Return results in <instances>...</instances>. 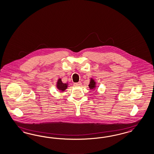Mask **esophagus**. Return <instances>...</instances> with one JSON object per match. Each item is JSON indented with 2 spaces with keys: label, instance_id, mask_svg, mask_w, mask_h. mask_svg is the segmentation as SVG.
I'll return each instance as SVG.
<instances>
[{
  "label": "esophagus",
  "instance_id": "esophagus-1",
  "mask_svg": "<svg viewBox=\"0 0 154 154\" xmlns=\"http://www.w3.org/2000/svg\"><path fill=\"white\" fill-rule=\"evenodd\" d=\"M82 84V83L80 82H79L78 83H75L74 84V85H75V86H79V85H80Z\"/></svg>",
  "mask_w": 154,
  "mask_h": 154
}]
</instances>
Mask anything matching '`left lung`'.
<instances>
[{"mask_svg":"<svg viewBox=\"0 0 154 154\" xmlns=\"http://www.w3.org/2000/svg\"><path fill=\"white\" fill-rule=\"evenodd\" d=\"M95 82H94V81L93 80V79H91V82H90V84H89V87L91 88V89H94V88H95Z\"/></svg>","mask_w":154,"mask_h":154,"instance_id":"obj_1","label":"left lung"}]
</instances>
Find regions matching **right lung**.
Segmentation results:
<instances>
[{
	"label": "right lung",
	"mask_w": 154,
	"mask_h": 154,
	"mask_svg": "<svg viewBox=\"0 0 154 154\" xmlns=\"http://www.w3.org/2000/svg\"><path fill=\"white\" fill-rule=\"evenodd\" d=\"M57 87L59 90H60L61 92H63L67 87V85L66 83H63L62 82L61 79H60L58 80Z\"/></svg>",
	"instance_id": "obj_1"
}]
</instances>
